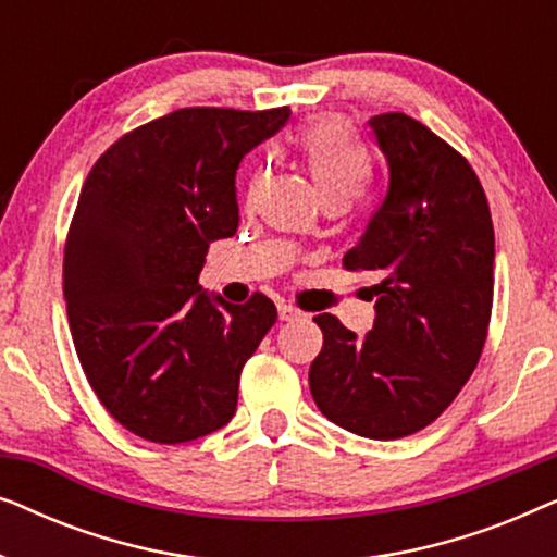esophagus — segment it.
Returning a JSON list of instances; mask_svg holds the SVG:
<instances>
[{
    "mask_svg": "<svg viewBox=\"0 0 557 557\" xmlns=\"http://www.w3.org/2000/svg\"><path fill=\"white\" fill-rule=\"evenodd\" d=\"M299 317H304V314L296 307H292V304H278V319H281V322H294V319H299Z\"/></svg>",
    "mask_w": 557,
    "mask_h": 557,
    "instance_id": "esophagus-1",
    "label": "esophagus"
}]
</instances>
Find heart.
<instances>
[{
  "instance_id": "b5f03b06",
  "label": "heart",
  "mask_w": 557,
  "mask_h": 557,
  "mask_svg": "<svg viewBox=\"0 0 557 557\" xmlns=\"http://www.w3.org/2000/svg\"><path fill=\"white\" fill-rule=\"evenodd\" d=\"M296 151L317 182L324 202L347 205L370 182V154L345 119L319 116L296 136ZM261 177L250 182V195Z\"/></svg>"
}]
</instances>
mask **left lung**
I'll use <instances>...</instances> for the list:
<instances>
[{"label": "left lung", "instance_id": "obj_1", "mask_svg": "<svg viewBox=\"0 0 557 557\" xmlns=\"http://www.w3.org/2000/svg\"><path fill=\"white\" fill-rule=\"evenodd\" d=\"M387 189L342 263L370 271L375 324L364 337L319 314L309 368L317 408L357 436L393 441L436 421L474 372L494 299V227L471 164L406 113L370 119Z\"/></svg>", "mask_w": 557, "mask_h": 557}]
</instances>
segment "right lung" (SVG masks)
<instances>
[{"label":"right lung","mask_w":557,"mask_h":557,"mask_svg":"<svg viewBox=\"0 0 557 557\" xmlns=\"http://www.w3.org/2000/svg\"><path fill=\"white\" fill-rule=\"evenodd\" d=\"M288 106H195L121 136L90 166L63 256L67 322L103 408L154 444L223 429L240 370L276 324L269 296L210 299L212 240L238 231L240 159L286 124Z\"/></svg>","instance_id":"add662e5"}]
</instances>
